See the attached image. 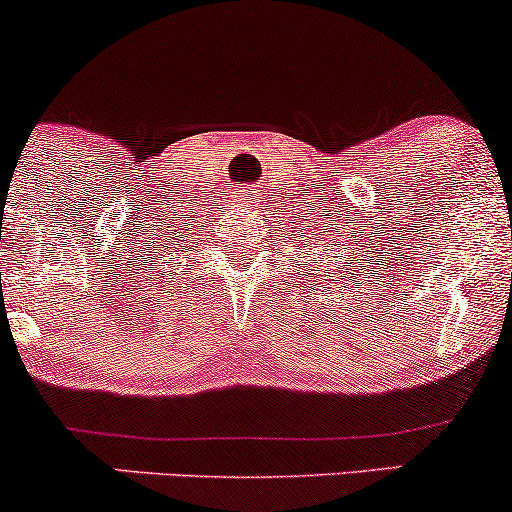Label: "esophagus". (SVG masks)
<instances>
[{"label":"esophagus","instance_id":"esophagus-1","mask_svg":"<svg viewBox=\"0 0 512 512\" xmlns=\"http://www.w3.org/2000/svg\"><path fill=\"white\" fill-rule=\"evenodd\" d=\"M250 200H255V197H250ZM236 202H240V205H245V202H248V200H245L243 195H238V200H236Z\"/></svg>","mask_w":512,"mask_h":512}]
</instances>
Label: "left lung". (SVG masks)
<instances>
[{"label": "left lung", "instance_id": "obj_1", "mask_svg": "<svg viewBox=\"0 0 512 512\" xmlns=\"http://www.w3.org/2000/svg\"><path fill=\"white\" fill-rule=\"evenodd\" d=\"M312 236H315V233H312ZM324 248H326V245H324ZM322 260H324V257H322Z\"/></svg>", "mask_w": 512, "mask_h": 512}]
</instances>
